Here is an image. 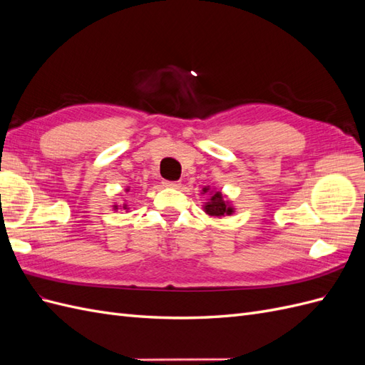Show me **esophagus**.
<instances>
[{"label":"esophagus","mask_w":365,"mask_h":365,"mask_svg":"<svg viewBox=\"0 0 365 365\" xmlns=\"http://www.w3.org/2000/svg\"><path fill=\"white\" fill-rule=\"evenodd\" d=\"M163 185L164 187H173V189H176V187H180V182L178 181H163Z\"/></svg>","instance_id":"1"}]
</instances>
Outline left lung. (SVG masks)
Instances as JSON below:
<instances>
[{"label":"left lung","mask_w":365,"mask_h":365,"mask_svg":"<svg viewBox=\"0 0 365 365\" xmlns=\"http://www.w3.org/2000/svg\"><path fill=\"white\" fill-rule=\"evenodd\" d=\"M204 192H207V189ZM204 208H205V213H208L210 216H224V215H231V213H233V208L227 205L224 196H222V193H220V192H216L212 196V200H210V202L205 204Z\"/></svg>","instance_id":"8db88e82"}]
</instances>
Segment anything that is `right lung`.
Wrapping results in <instances>:
<instances>
[{"label": "right lung", "instance_id": "right-lung-1", "mask_svg": "<svg viewBox=\"0 0 365 365\" xmlns=\"http://www.w3.org/2000/svg\"><path fill=\"white\" fill-rule=\"evenodd\" d=\"M115 207H117V205H115ZM123 208H128V207H126V205H125V207H123Z\"/></svg>", "mask_w": 365, "mask_h": 365}]
</instances>
